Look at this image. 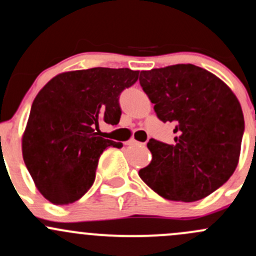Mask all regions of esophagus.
I'll return each mask as SVG.
<instances>
[{
  "label": "esophagus",
  "mask_w": 256,
  "mask_h": 256,
  "mask_svg": "<svg viewBox=\"0 0 256 256\" xmlns=\"http://www.w3.org/2000/svg\"><path fill=\"white\" fill-rule=\"evenodd\" d=\"M138 144H142V142H136V140H134V139H132V140H129V142H127V145H138Z\"/></svg>",
  "instance_id": "obj_1"
}]
</instances>
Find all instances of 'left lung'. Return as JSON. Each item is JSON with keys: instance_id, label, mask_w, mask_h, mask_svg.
Returning a JSON list of instances; mask_svg holds the SVG:
<instances>
[{"instance_id": "obj_1", "label": "left lung", "mask_w": 256, "mask_h": 256, "mask_svg": "<svg viewBox=\"0 0 256 256\" xmlns=\"http://www.w3.org/2000/svg\"><path fill=\"white\" fill-rule=\"evenodd\" d=\"M140 85L174 144L150 139L151 162L139 176L158 195L192 202L224 186L236 171L244 133L237 96L215 74L194 64L142 70Z\"/></svg>"}]
</instances>
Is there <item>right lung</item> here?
Wrapping results in <instances>:
<instances>
[{"label":"right lung","mask_w":256,"mask_h":256,"mask_svg":"<svg viewBox=\"0 0 256 256\" xmlns=\"http://www.w3.org/2000/svg\"><path fill=\"white\" fill-rule=\"evenodd\" d=\"M138 76L128 68L72 70L52 78L36 95L22 151L38 190L52 204L80 199L94 183L104 150L123 146L100 136L98 124H118L120 92Z\"/></svg>","instance_id":"1"}]
</instances>
